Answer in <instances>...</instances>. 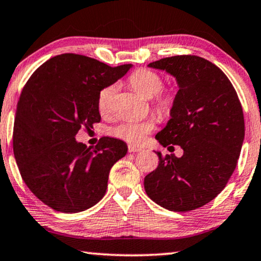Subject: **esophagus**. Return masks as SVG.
Wrapping results in <instances>:
<instances>
[{"label":"esophagus","mask_w":261,"mask_h":261,"mask_svg":"<svg viewBox=\"0 0 261 261\" xmlns=\"http://www.w3.org/2000/svg\"><path fill=\"white\" fill-rule=\"evenodd\" d=\"M141 148H139V147H135V146H132L129 145L128 146V152L129 153H138V152H141Z\"/></svg>","instance_id":"1"}]
</instances>
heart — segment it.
<instances>
[{
	"instance_id": "heart-1",
	"label": "heart",
	"mask_w": 261,
	"mask_h": 261,
	"mask_svg": "<svg viewBox=\"0 0 261 261\" xmlns=\"http://www.w3.org/2000/svg\"><path fill=\"white\" fill-rule=\"evenodd\" d=\"M128 85L134 89L139 95L145 99H153V106L161 118H169L174 112L177 103V88L174 86L164 88V79L156 71L149 69H138L133 71L128 77ZM116 87L109 85L100 90L97 96V108L102 115L108 114L112 109L114 101ZM155 127L153 119L143 121H124L119 126L113 128L112 134L126 141L130 145L140 146L145 142L150 132Z\"/></svg>"
}]
</instances>
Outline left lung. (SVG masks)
I'll return each instance as SVG.
<instances>
[{
    "label": "left lung",
    "mask_w": 261,
    "mask_h": 261,
    "mask_svg": "<svg viewBox=\"0 0 261 261\" xmlns=\"http://www.w3.org/2000/svg\"><path fill=\"white\" fill-rule=\"evenodd\" d=\"M175 76L179 95L172 119L156 134L164 147L184 155L159 156L145 177L147 195L164 208L188 212L202 207L227 185L237 167L245 137L243 107L231 81L212 62L176 55L149 63Z\"/></svg>",
    "instance_id": "left-lung-1"
}]
</instances>
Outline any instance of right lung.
I'll return each instance as SVG.
<instances>
[{
	"mask_svg": "<svg viewBox=\"0 0 261 261\" xmlns=\"http://www.w3.org/2000/svg\"><path fill=\"white\" fill-rule=\"evenodd\" d=\"M130 67L66 53L44 62L24 85L14 121V155L24 184L50 208L82 212L103 198L109 171L126 155L127 145L101 138L92 148L75 135L100 122V90Z\"/></svg>",
	"mask_w": 261,
	"mask_h": 261,
	"instance_id": "obj_1",
	"label": "right lung"
}]
</instances>
